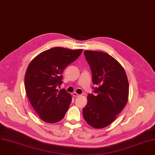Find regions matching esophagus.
I'll return each instance as SVG.
<instances>
[{"instance_id":"esophagus-1","label":"esophagus","mask_w":155,"mask_h":155,"mask_svg":"<svg viewBox=\"0 0 155 155\" xmlns=\"http://www.w3.org/2000/svg\"><path fill=\"white\" fill-rule=\"evenodd\" d=\"M72 95H73V96H74V97H78V96H80V94H77V93H76V92H74L73 94H72Z\"/></svg>"}]
</instances>
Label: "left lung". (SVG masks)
Here are the masks:
<instances>
[{
  "label": "left lung",
  "mask_w": 155,
  "mask_h": 155,
  "mask_svg": "<svg viewBox=\"0 0 155 155\" xmlns=\"http://www.w3.org/2000/svg\"><path fill=\"white\" fill-rule=\"evenodd\" d=\"M84 54L97 85L87 95V103L83 109L86 122L101 129L110 125L125 108L128 99L129 84L122 66L113 57L102 51L85 50Z\"/></svg>",
  "instance_id": "8db88e82"
}]
</instances>
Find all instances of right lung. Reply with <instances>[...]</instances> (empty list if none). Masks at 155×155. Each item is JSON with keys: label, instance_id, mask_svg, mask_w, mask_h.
<instances>
[{"label": "right lung", "instance_id": "right-lung-1", "mask_svg": "<svg viewBox=\"0 0 155 155\" xmlns=\"http://www.w3.org/2000/svg\"><path fill=\"white\" fill-rule=\"evenodd\" d=\"M82 49L54 47L38 55L27 69L24 84L27 97L39 118L48 124L60 121L72 101L71 94L60 86L64 69L76 60Z\"/></svg>", "mask_w": 155, "mask_h": 155}]
</instances>
